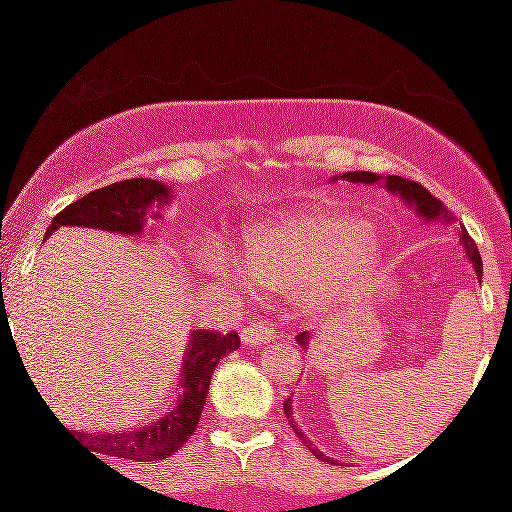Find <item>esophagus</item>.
<instances>
[{
  "mask_svg": "<svg viewBox=\"0 0 512 512\" xmlns=\"http://www.w3.org/2000/svg\"><path fill=\"white\" fill-rule=\"evenodd\" d=\"M240 337H243L245 346H260V344L274 342L276 332H274V327H269V325H248Z\"/></svg>",
  "mask_w": 512,
  "mask_h": 512,
  "instance_id": "obj_1",
  "label": "esophagus"
}]
</instances>
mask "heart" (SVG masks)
Wrapping results in <instances>:
<instances>
[{
	"label": "heart",
	"instance_id": "heart-1",
	"mask_svg": "<svg viewBox=\"0 0 512 512\" xmlns=\"http://www.w3.org/2000/svg\"><path fill=\"white\" fill-rule=\"evenodd\" d=\"M385 255V233L366 216L308 207L255 223L245 231L240 269L219 252L202 257L204 269L243 291L245 279L260 291L291 293L305 317H320L354 296Z\"/></svg>",
	"mask_w": 512,
	"mask_h": 512
}]
</instances>
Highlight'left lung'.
<instances>
[{
    "label": "left lung",
    "mask_w": 512,
    "mask_h": 512,
    "mask_svg": "<svg viewBox=\"0 0 512 512\" xmlns=\"http://www.w3.org/2000/svg\"><path fill=\"white\" fill-rule=\"evenodd\" d=\"M332 180L361 182V185H383L385 190L390 192V195L399 197L404 204H407L409 209H414V214L419 216L421 221H426V223H450L452 221L450 211L443 207V202L433 197L431 192L426 190V187H421L419 182H414V180H404V178H399V175L368 173V170H351V173H342V175H339V178H332ZM460 245H462L464 255H467L469 264H472L474 274H477L479 281H481V274H484V269H481V255H479L477 245H474V240L469 238L467 231L460 233ZM296 342L305 351V349H308V344H310V334L308 332L298 334ZM291 397L284 402V414L289 416V424H291L293 431H296V436L301 438L305 445H308L310 452H313L317 460H322V462H327V464H342L339 460H334V457H327L325 452L317 450L315 445L308 440V436H305V433H303V428H298L296 419H293V402H291Z\"/></svg>",
    "instance_id": "1"
}]
</instances>
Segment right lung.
<instances>
[{"instance_id":"add662e5","label":"right lung","mask_w":512,"mask_h":512,"mask_svg":"<svg viewBox=\"0 0 512 512\" xmlns=\"http://www.w3.org/2000/svg\"><path fill=\"white\" fill-rule=\"evenodd\" d=\"M175 192L161 180L134 178L115 185L88 192L79 202L62 209L50 223L45 238L52 236L60 226H84L98 231L122 233V236H142L146 221L163 219V211L170 207ZM240 346L236 332H192L187 337L178 373V395L168 409L154 421L127 431L79 433V443L86 450H96L115 460H132L139 464L158 462L173 455L195 433L202 416L204 402L209 395L211 373L223 356L233 354Z\"/></svg>"}]
</instances>
